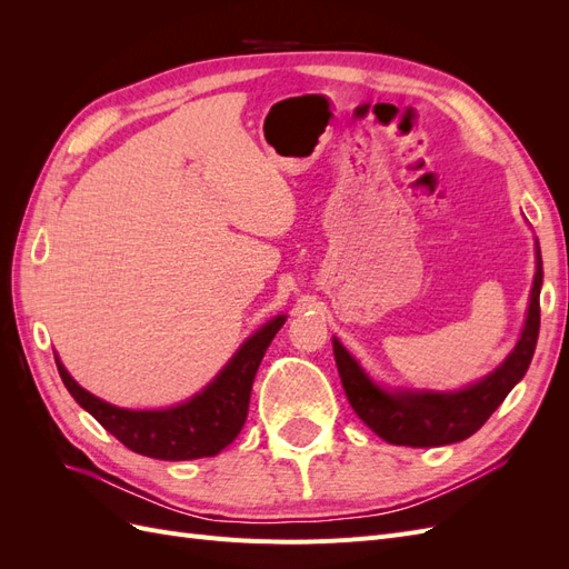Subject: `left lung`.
<instances>
[{
  "mask_svg": "<svg viewBox=\"0 0 569 569\" xmlns=\"http://www.w3.org/2000/svg\"><path fill=\"white\" fill-rule=\"evenodd\" d=\"M541 282L543 263L537 242V272H533L527 318L518 343L496 370L456 391L389 389L375 382L351 351L332 337L337 370L356 416L377 437L393 446L427 449V446H446L472 437L491 418V412L503 403L510 389L522 380L531 363L541 322Z\"/></svg>",
  "mask_w": 569,
  "mask_h": 569,
  "instance_id": "left-lung-1",
  "label": "left lung"
}]
</instances>
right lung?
I'll list each match as a JSON object with an SVG mask.
<instances>
[{
	"instance_id": "1",
	"label": "right lung",
	"mask_w": 569,
	"mask_h": 569,
	"mask_svg": "<svg viewBox=\"0 0 569 569\" xmlns=\"http://www.w3.org/2000/svg\"><path fill=\"white\" fill-rule=\"evenodd\" d=\"M284 320L287 316H274L258 327L228 360V366L192 399L159 410H130L101 401L73 380L59 356L54 358L61 380L78 406L130 451L157 460L209 458L218 456L242 432L256 370Z\"/></svg>"
}]
</instances>
